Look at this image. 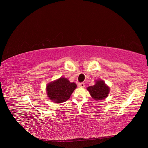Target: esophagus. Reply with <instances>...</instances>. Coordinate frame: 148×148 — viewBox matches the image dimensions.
I'll return each mask as SVG.
<instances>
[{
    "instance_id": "obj_1",
    "label": "esophagus",
    "mask_w": 148,
    "mask_h": 148,
    "mask_svg": "<svg viewBox=\"0 0 148 148\" xmlns=\"http://www.w3.org/2000/svg\"><path fill=\"white\" fill-rule=\"evenodd\" d=\"M78 87H80V88H83V87H85V84H84V83H83V82L79 83L78 84Z\"/></svg>"
}]
</instances>
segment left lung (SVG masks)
Returning a JSON list of instances; mask_svg holds the SVG:
<instances>
[{
  "mask_svg": "<svg viewBox=\"0 0 148 148\" xmlns=\"http://www.w3.org/2000/svg\"><path fill=\"white\" fill-rule=\"evenodd\" d=\"M87 90L95 100H101L105 98L110 92L109 87L101 80L97 81L95 85L88 87Z\"/></svg>",
  "mask_w": 148,
  "mask_h": 148,
  "instance_id": "left-lung-1",
  "label": "left lung"
}]
</instances>
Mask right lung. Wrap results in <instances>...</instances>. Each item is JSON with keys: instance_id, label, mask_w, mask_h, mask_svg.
<instances>
[{"instance_id": "obj_1", "label": "right lung", "mask_w": 148, "mask_h": 148, "mask_svg": "<svg viewBox=\"0 0 148 148\" xmlns=\"http://www.w3.org/2000/svg\"><path fill=\"white\" fill-rule=\"evenodd\" d=\"M77 85L74 82H70L67 78H60L49 83L47 86L48 97L56 103H61L68 100Z\"/></svg>"}]
</instances>
